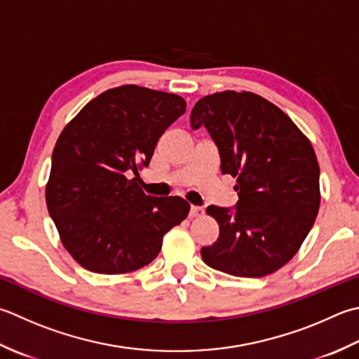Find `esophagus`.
Segmentation results:
<instances>
[{"label":"esophagus","instance_id":"1","mask_svg":"<svg viewBox=\"0 0 359 359\" xmlns=\"http://www.w3.org/2000/svg\"><path fill=\"white\" fill-rule=\"evenodd\" d=\"M202 215H203V208L194 207V205H191V208H189V217H199Z\"/></svg>","mask_w":359,"mask_h":359}]
</instances>
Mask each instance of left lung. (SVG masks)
Returning a JSON list of instances; mask_svg holds the SVG:
<instances>
[{"label": "left lung", "instance_id": "left-lung-1", "mask_svg": "<svg viewBox=\"0 0 359 359\" xmlns=\"http://www.w3.org/2000/svg\"><path fill=\"white\" fill-rule=\"evenodd\" d=\"M191 128L205 126L219 149L221 171L236 177V208L210 205L219 224L202 259L235 277H264L297 254L320 205L313 146L283 110L250 91L203 96Z\"/></svg>", "mask_w": 359, "mask_h": 359}]
</instances>
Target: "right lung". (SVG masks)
<instances>
[{
  "label": "right lung",
  "mask_w": 359,
  "mask_h": 359,
  "mask_svg": "<svg viewBox=\"0 0 359 359\" xmlns=\"http://www.w3.org/2000/svg\"><path fill=\"white\" fill-rule=\"evenodd\" d=\"M185 110L177 95L121 86L63 128L45 196L63 248L82 268L107 276L143 268L188 216L187 201L147 196L128 177L149 165L158 138Z\"/></svg>",
  "instance_id": "add662e5"
}]
</instances>
